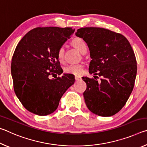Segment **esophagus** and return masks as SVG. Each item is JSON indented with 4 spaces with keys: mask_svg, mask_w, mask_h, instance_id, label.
<instances>
[{
    "mask_svg": "<svg viewBox=\"0 0 147 147\" xmlns=\"http://www.w3.org/2000/svg\"><path fill=\"white\" fill-rule=\"evenodd\" d=\"M74 78H75V80L76 81H79V80H80L82 79L81 76H75V77H74Z\"/></svg>",
    "mask_w": 147,
    "mask_h": 147,
    "instance_id": "34e87169",
    "label": "esophagus"
}]
</instances>
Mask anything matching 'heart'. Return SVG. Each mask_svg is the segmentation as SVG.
Wrapping results in <instances>:
<instances>
[{
    "label": "heart",
    "mask_w": 147,
    "mask_h": 147,
    "mask_svg": "<svg viewBox=\"0 0 147 147\" xmlns=\"http://www.w3.org/2000/svg\"><path fill=\"white\" fill-rule=\"evenodd\" d=\"M73 46L76 48L80 53H83L86 51L87 45L86 42L83 39L80 38H74L72 41ZM58 58L60 61L63 60L64 58V47L62 46L59 49L58 51ZM84 69V65L83 63L78 64H71L67 66L65 68L64 71L66 73L74 74V75H81L83 73Z\"/></svg>",
    "instance_id": "b5f03b06"
}]
</instances>
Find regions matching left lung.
<instances>
[{"label":"left lung","mask_w":147,"mask_h":147,"mask_svg":"<svg viewBox=\"0 0 147 147\" xmlns=\"http://www.w3.org/2000/svg\"><path fill=\"white\" fill-rule=\"evenodd\" d=\"M76 36L89 47V73L102 77L100 82L82 77L87 84L83 94L86 106L99 116L115 115L125 105L135 84L137 61L133 49L123 35L103 28H82Z\"/></svg>","instance_id":"obj_1"}]
</instances>
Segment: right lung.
<instances>
[{"mask_svg":"<svg viewBox=\"0 0 147 147\" xmlns=\"http://www.w3.org/2000/svg\"><path fill=\"white\" fill-rule=\"evenodd\" d=\"M74 32L70 27H38L29 31L17 45L11 63L13 89L28 111L40 116L53 113L74 83L71 74L49 78L63 73L58 51Z\"/></svg>","mask_w":147,"mask_h":147,"instance_id":"right-lung-1","label":"right lung"}]
</instances>
